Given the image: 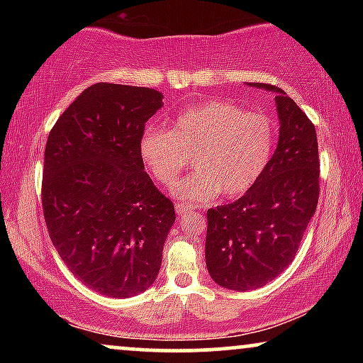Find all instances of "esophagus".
<instances>
[{
    "instance_id": "34e87169",
    "label": "esophagus",
    "mask_w": 363,
    "mask_h": 363,
    "mask_svg": "<svg viewBox=\"0 0 363 363\" xmlns=\"http://www.w3.org/2000/svg\"><path fill=\"white\" fill-rule=\"evenodd\" d=\"M175 210H177L178 215H188V213H190L193 208L190 205H185V203H177Z\"/></svg>"
}]
</instances>
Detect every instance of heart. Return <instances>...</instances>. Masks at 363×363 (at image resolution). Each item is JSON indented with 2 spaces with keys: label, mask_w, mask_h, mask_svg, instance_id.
<instances>
[{
  "label": "heart",
  "mask_w": 363,
  "mask_h": 363,
  "mask_svg": "<svg viewBox=\"0 0 363 363\" xmlns=\"http://www.w3.org/2000/svg\"><path fill=\"white\" fill-rule=\"evenodd\" d=\"M276 125L261 112L228 101L190 107L172 121L170 130L150 127L142 133L140 157L162 185H172L188 165L195 170L172 188L191 203L215 200L223 191L240 196L264 175L274 153Z\"/></svg>",
  "instance_id": "b5f03b06"
}]
</instances>
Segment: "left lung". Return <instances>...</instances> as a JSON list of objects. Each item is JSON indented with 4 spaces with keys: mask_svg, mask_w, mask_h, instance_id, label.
Returning <instances> with one entry per match:
<instances>
[{
    "mask_svg": "<svg viewBox=\"0 0 363 363\" xmlns=\"http://www.w3.org/2000/svg\"><path fill=\"white\" fill-rule=\"evenodd\" d=\"M276 94L279 140L259 182L240 200L208 210L206 267L218 286L250 291L266 286L291 264L319 201L315 127L282 89Z\"/></svg>",
    "mask_w": 363,
    "mask_h": 363,
    "instance_id": "obj_1",
    "label": "left lung"
}]
</instances>
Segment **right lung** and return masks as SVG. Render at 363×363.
I'll list each match as a JSON object with an SVG mask.
<instances>
[{
    "label": "right lung",
    "mask_w": 363,
    "mask_h": 363,
    "mask_svg": "<svg viewBox=\"0 0 363 363\" xmlns=\"http://www.w3.org/2000/svg\"><path fill=\"white\" fill-rule=\"evenodd\" d=\"M155 89L99 82L54 123L44 150L43 211L59 256L89 289L125 299L157 279L173 203L140 157Z\"/></svg>",
    "instance_id": "obj_1"
}]
</instances>
